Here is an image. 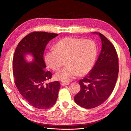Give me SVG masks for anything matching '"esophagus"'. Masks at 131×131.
Masks as SVG:
<instances>
[{"instance_id":"esophagus-1","label":"esophagus","mask_w":131,"mask_h":131,"mask_svg":"<svg viewBox=\"0 0 131 131\" xmlns=\"http://www.w3.org/2000/svg\"><path fill=\"white\" fill-rule=\"evenodd\" d=\"M69 84H70V83H69V82H68V83L62 82V83H61V85L62 86H66V85H69Z\"/></svg>"}]
</instances>
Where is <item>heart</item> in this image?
<instances>
[{
  "label": "heart",
  "mask_w": 131,
  "mask_h": 131,
  "mask_svg": "<svg viewBox=\"0 0 131 131\" xmlns=\"http://www.w3.org/2000/svg\"><path fill=\"white\" fill-rule=\"evenodd\" d=\"M97 54L98 49L93 40L66 37L56 43L54 50L46 54L45 61L49 68L57 71L66 60L67 66L56 73L55 78L69 82L78 75L89 73L94 67Z\"/></svg>",
  "instance_id": "1"
}]
</instances>
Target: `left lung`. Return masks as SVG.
<instances>
[{"label":"left lung","mask_w":131,"mask_h":131,"mask_svg":"<svg viewBox=\"0 0 131 131\" xmlns=\"http://www.w3.org/2000/svg\"><path fill=\"white\" fill-rule=\"evenodd\" d=\"M102 41V50L93 68L79 81L81 90L74 96L79 106L93 108L108 99L114 90L119 73L118 57L114 45L101 33L95 32Z\"/></svg>","instance_id":"1"}]
</instances>
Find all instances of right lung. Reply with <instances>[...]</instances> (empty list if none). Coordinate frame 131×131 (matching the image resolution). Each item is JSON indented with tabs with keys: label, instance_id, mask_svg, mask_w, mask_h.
<instances>
[{
	"label": "right lung",
	"instance_id": "right-lung-1",
	"mask_svg": "<svg viewBox=\"0 0 131 131\" xmlns=\"http://www.w3.org/2000/svg\"><path fill=\"white\" fill-rule=\"evenodd\" d=\"M57 36L45 32L29 33L17 45L13 58V74L18 91L25 101L38 109L50 108L58 98L59 82L43 84L52 76L49 71L45 70L43 52L48 43ZM28 54L33 57L31 62L25 58Z\"/></svg>",
	"mask_w": 131,
	"mask_h": 131
}]
</instances>
